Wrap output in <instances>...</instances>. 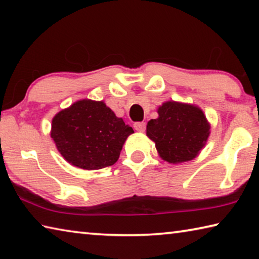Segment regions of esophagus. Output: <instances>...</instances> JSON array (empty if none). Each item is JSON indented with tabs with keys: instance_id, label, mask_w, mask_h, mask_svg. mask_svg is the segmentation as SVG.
<instances>
[{
	"instance_id": "esophagus-1",
	"label": "esophagus",
	"mask_w": 259,
	"mask_h": 259,
	"mask_svg": "<svg viewBox=\"0 0 259 259\" xmlns=\"http://www.w3.org/2000/svg\"><path fill=\"white\" fill-rule=\"evenodd\" d=\"M134 128L138 133H144L146 129V123H144V122H137V123L134 124Z\"/></svg>"
}]
</instances>
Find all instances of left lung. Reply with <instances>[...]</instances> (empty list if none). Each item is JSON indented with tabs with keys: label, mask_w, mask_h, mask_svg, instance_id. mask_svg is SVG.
Returning a JSON list of instances; mask_svg holds the SVG:
<instances>
[{
	"label": "left lung",
	"mask_w": 259,
	"mask_h": 259,
	"mask_svg": "<svg viewBox=\"0 0 259 259\" xmlns=\"http://www.w3.org/2000/svg\"><path fill=\"white\" fill-rule=\"evenodd\" d=\"M157 119L147 122L146 135L162 160L177 164L194 159L207 144L210 123L200 107L168 100L157 108Z\"/></svg>",
	"instance_id": "8db88e82"
}]
</instances>
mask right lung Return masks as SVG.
I'll return each instance as SVG.
<instances>
[{
    "instance_id": "obj_1",
    "label": "right lung",
    "mask_w": 259,
    "mask_h": 259,
    "mask_svg": "<svg viewBox=\"0 0 259 259\" xmlns=\"http://www.w3.org/2000/svg\"><path fill=\"white\" fill-rule=\"evenodd\" d=\"M134 129L117 117L103 100H77L52 119L51 138L69 164L98 170L119 160L123 144Z\"/></svg>"
}]
</instances>
